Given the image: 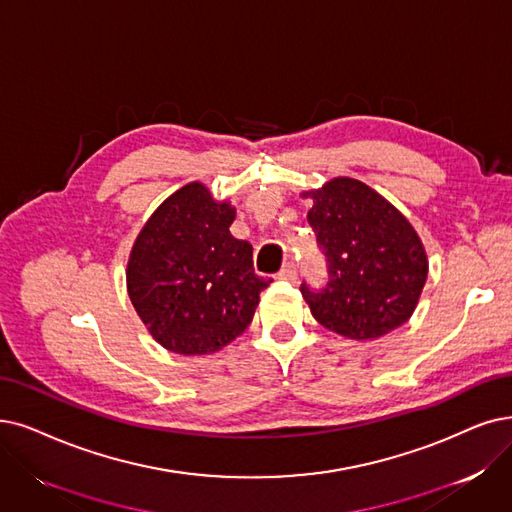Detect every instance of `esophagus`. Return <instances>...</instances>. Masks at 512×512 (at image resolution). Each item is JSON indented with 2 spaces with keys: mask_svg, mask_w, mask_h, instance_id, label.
Returning <instances> with one entry per match:
<instances>
[{
  "mask_svg": "<svg viewBox=\"0 0 512 512\" xmlns=\"http://www.w3.org/2000/svg\"><path fill=\"white\" fill-rule=\"evenodd\" d=\"M277 277H279V279H285V281H296V279H298L296 264H294V262L283 264V269L277 273Z\"/></svg>",
  "mask_w": 512,
  "mask_h": 512,
  "instance_id": "obj_1",
  "label": "esophagus"
}]
</instances>
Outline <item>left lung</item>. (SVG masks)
Listing matches in <instances>:
<instances>
[{
    "instance_id": "8db88e82",
    "label": "left lung",
    "mask_w": 512,
    "mask_h": 512,
    "mask_svg": "<svg viewBox=\"0 0 512 512\" xmlns=\"http://www.w3.org/2000/svg\"><path fill=\"white\" fill-rule=\"evenodd\" d=\"M304 195L313 199L306 218L327 264L323 288L300 285L313 317L353 340L380 338L403 325L428 273L412 224L353 178H334Z\"/></svg>"
}]
</instances>
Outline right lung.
Segmentation results:
<instances>
[{"label":"right lung","instance_id":"add662e5","mask_svg":"<svg viewBox=\"0 0 512 512\" xmlns=\"http://www.w3.org/2000/svg\"><path fill=\"white\" fill-rule=\"evenodd\" d=\"M235 210L191 182L161 203L128 262V294L153 338L178 355H208L250 325L260 292L252 245L229 231Z\"/></svg>","mask_w":512,"mask_h":512}]
</instances>
